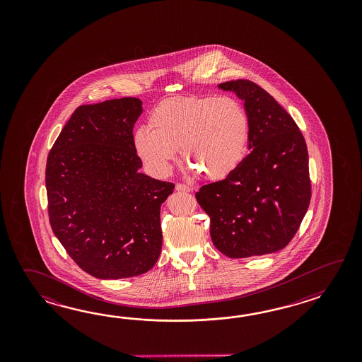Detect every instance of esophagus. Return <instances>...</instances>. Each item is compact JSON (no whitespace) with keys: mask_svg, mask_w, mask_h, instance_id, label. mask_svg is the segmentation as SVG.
I'll return each instance as SVG.
<instances>
[{"mask_svg":"<svg viewBox=\"0 0 362 362\" xmlns=\"http://www.w3.org/2000/svg\"><path fill=\"white\" fill-rule=\"evenodd\" d=\"M176 190H177V192H190L192 189L189 185L177 184L176 185Z\"/></svg>","mask_w":362,"mask_h":362,"instance_id":"1","label":"esophagus"}]
</instances>
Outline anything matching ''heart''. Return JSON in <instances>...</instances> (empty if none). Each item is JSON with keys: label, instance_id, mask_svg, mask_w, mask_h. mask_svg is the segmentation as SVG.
<instances>
[{"label": "heart", "instance_id": "b5f03b06", "mask_svg": "<svg viewBox=\"0 0 362 362\" xmlns=\"http://www.w3.org/2000/svg\"><path fill=\"white\" fill-rule=\"evenodd\" d=\"M248 137L250 116L238 100L229 95L177 97L151 110L147 127L133 133V147L158 177L170 173L181 148L192 170L217 180L235 170Z\"/></svg>", "mask_w": 362, "mask_h": 362}]
</instances>
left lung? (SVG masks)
Returning <instances> with one entry per match:
<instances>
[{"instance_id":"1","label":"left lung","mask_w":362,"mask_h":362,"mask_svg":"<svg viewBox=\"0 0 362 362\" xmlns=\"http://www.w3.org/2000/svg\"><path fill=\"white\" fill-rule=\"evenodd\" d=\"M245 102L250 154L195 194L216 248L231 259L272 254L293 238L310 202L305 139L291 115L250 80L218 85Z\"/></svg>"}]
</instances>
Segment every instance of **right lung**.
<instances>
[{"label": "right lung", "instance_id": "add662e5", "mask_svg": "<svg viewBox=\"0 0 362 362\" xmlns=\"http://www.w3.org/2000/svg\"><path fill=\"white\" fill-rule=\"evenodd\" d=\"M134 97L77 107L47 156L49 221L81 269L100 279L136 277L162 251L160 207L175 185L141 173Z\"/></svg>", "mask_w": 362, "mask_h": 362}]
</instances>
